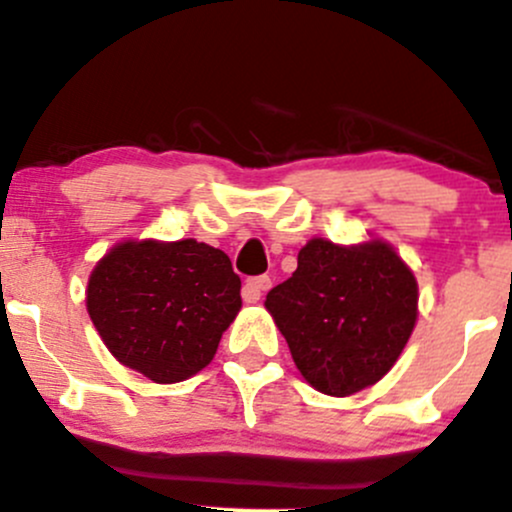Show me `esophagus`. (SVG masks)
I'll list each match as a JSON object with an SVG mask.
<instances>
[{
    "mask_svg": "<svg viewBox=\"0 0 512 512\" xmlns=\"http://www.w3.org/2000/svg\"><path fill=\"white\" fill-rule=\"evenodd\" d=\"M272 286V279L269 277H252L247 279L245 286H243V299L245 303H257L262 299V294Z\"/></svg>",
    "mask_w": 512,
    "mask_h": 512,
    "instance_id": "34e87169",
    "label": "esophagus"
}]
</instances>
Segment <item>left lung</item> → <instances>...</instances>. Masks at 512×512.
Masks as SVG:
<instances>
[{"label": "left lung", "instance_id": "left-lung-1", "mask_svg": "<svg viewBox=\"0 0 512 512\" xmlns=\"http://www.w3.org/2000/svg\"><path fill=\"white\" fill-rule=\"evenodd\" d=\"M265 308L303 379L342 398L374 386L401 357L418 320V282L386 240L311 238Z\"/></svg>", "mask_w": 512, "mask_h": 512}]
</instances>
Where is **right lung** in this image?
<instances>
[{
	"mask_svg": "<svg viewBox=\"0 0 512 512\" xmlns=\"http://www.w3.org/2000/svg\"><path fill=\"white\" fill-rule=\"evenodd\" d=\"M240 306V277L226 252L194 238L123 240L87 282L99 338L155 384H177L211 364Z\"/></svg>",
	"mask_w": 512,
	"mask_h": 512,
	"instance_id": "1",
	"label": "right lung"
}]
</instances>
